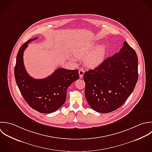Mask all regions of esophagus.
<instances>
[{
    "label": "esophagus",
    "instance_id": "obj_1",
    "mask_svg": "<svg viewBox=\"0 0 152 152\" xmlns=\"http://www.w3.org/2000/svg\"><path fill=\"white\" fill-rule=\"evenodd\" d=\"M85 73V71L83 69H80L79 71V76H80V78L82 79L83 77V74Z\"/></svg>",
    "mask_w": 152,
    "mask_h": 152
}]
</instances>
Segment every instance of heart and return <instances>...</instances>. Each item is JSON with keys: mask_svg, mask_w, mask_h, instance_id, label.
Instances as JSON below:
<instances>
[{"mask_svg": "<svg viewBox=\"0 0 152 152\" xmlns=\"http://www.w3.org/2000/svg\"><path fill=\"white\" fill-rule=\"evenodd\" d=\"M75 54L78 58L86 56L85 59L86 65L90 67H94L99 66L104 61L106 56V48L103 45L96 47H95V45H91L89 47L76 51Z\"/></svg>", "mask_w": 152, "mask_h": 152, "instance_id": "b5f03b06", "label": "heart"}]
</instances>
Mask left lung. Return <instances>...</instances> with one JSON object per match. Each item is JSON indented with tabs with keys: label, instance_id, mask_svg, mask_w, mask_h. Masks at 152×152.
<instances>
[{
	"label": "left lung",
	"instance_id": "left-lung-1",
	"mask_svg": "<svg viewBox=\"0 0 152 152\" xmlns=\"http://www.w3.org/2000/svg\"><path fill=\"white\" fill-rule=\"evenodd\" d=\"M138 76L137 54L124 41L118 53L84 73L85 94L88 103L100 113L117 110L133 92Z\"/></svg>",
	"mask_w": 152,
	"mask_h": 152
}]
</instances>
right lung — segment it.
Returning a JSON list of instances; mask_svg holds the SVG:
<instances>
[{
    "instance_id": "1",
    "label": "right lung",
    "mask_w": 152,
    "mask_h": 152,
    "mask_svg": "<svg viewBox=\"0 0 152 152\" xmlns=\"http://www.w3.org/2000/svg\"><path fill=\"white\" fill-rule=\"evenodd\" d=\"M37 38L29 39L20 47L16 56L15 77L21 95L32 109L41 113H51L65 102L68 88L79 78V71L59 68L44 79L31 77L24 67L23 55L28 44Z\"/></svg>"
}]
</instances>
